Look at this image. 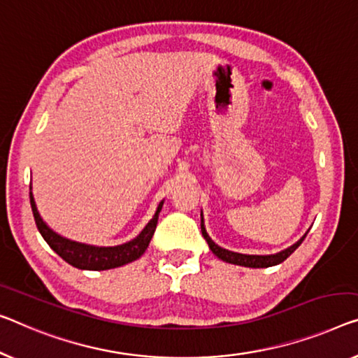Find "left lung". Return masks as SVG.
<instances>
[{
	"label": "left lung",
	"mask_w": 358,
	"mask_h": 358,
	"mask_svg": "<svg viewBox=\"0 0 358 358\" xmlns=\"http://www.w3.org/2000/svg\"><path fill=\"white\" fill-rule=\"evenodd\" d=\"M201 233L204 239L209 244V249L212 250L213 255H217L218 259L223 260V262L227 264H233V265H241V266H249V268H266V266H273V265H278L281 262H285V260L289 257V255L294 252V250L301 246L303 238L307 236V233L303 234V236L296 241L294 244H291L289 248L280 250V252L276 254H268V255H254V254H239V252H233V250H228V249H223L218 246L212 241V238L209 236V233L206 230V225H204V217H202V210H201Z\"/></svg>",
	"instance_id": "1"
}]
</instances>
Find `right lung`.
I'll use <instances>...</instances> for the list:
<instances>
[{
    "mask_svg": "<svg viewBox=\"0 0 358 358\" xmlns=\"http://www.w3.org/2000/svg\"><path fill=\"white\" fill-rule=\"evenodd\" d=\"M30 206L31 212H34V218L38 228L43 239L48 243L55 252L66 260L67 264L80 270H110L117 268V266L127 265L130 262H135L136 259H140L145 250L148 249L149 243H151L152 234L156 231L159 213L162 210L164 201L159 202L156 212L151 220L148 222V225L143 228L138 236H135L130 241L119 246H93V244H85L78 241H72V239L64 238L61 234H57L55 230H51L48 227V223L43 220L38 209H36L35 197L31 194V186H30Z\"/></svg>",
    "mask_w": 358,
    "mask_h": 358,
    "instance_id": "right-lung-1",
    "label": "right lung"
}]
</instances>
